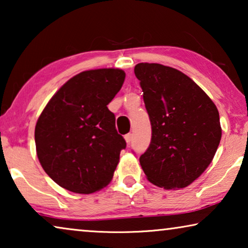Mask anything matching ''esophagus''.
I'll return each mask as SVG.
<instances>
[{"instance_id":"esophagus-1","label":"esophagus","mask_w":248,"mask_h":248,"mask_svg":"<svg viewBox=\"0 0 248 248\" xmlns=\"http://www.w3.org/2000/svg\"><path fill=\"white\" fill-rule=\"evenodd\" d=\"M124 139H125V141H126V143L130 144V142L132 141V134H131V133L126 134V135H125V137H124Z\"/></svg>"}]
</instances>
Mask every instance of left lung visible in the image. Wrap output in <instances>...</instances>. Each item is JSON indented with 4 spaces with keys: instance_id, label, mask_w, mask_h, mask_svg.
<instances>
[{
    "instance_id": "1",
    "label": "left lung",
    "mask_w": 248,
    "mask_h": 248,
    "mask_svg": "<svg viewBox=\"0 0 248 248\" xmlns=\"http://www.w3.org/2000/svg\"><path fill=\"white\" fill-rule=\"evenodd\" d=\"M151 123V142L140 157L148 181L166 189L192 184L211 164L221 140L219 111L181 71L157 63L134 67Z\"/></svg>"
}]
</instances>
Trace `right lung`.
Wrapping results in <instances>:
<instances>
[{
	"label": "right lung",
	"instance_id": "add662e5",
	"mask_svg": "<svg viewBox=\"0 0 248 248\" xmlns=\"http://www.w3.org/2000/svg\"><path fill=\"white\" fill-rule=\"evenodd\" d=\"M124 80L120 69L83 71L44 108L35 127L37 157L61 187L90 194L109 184L126 142L107 105Z\"/></svg>",
	"mask_w": 248,
	"mask_h": 248
}]
</instances>
